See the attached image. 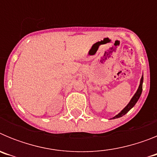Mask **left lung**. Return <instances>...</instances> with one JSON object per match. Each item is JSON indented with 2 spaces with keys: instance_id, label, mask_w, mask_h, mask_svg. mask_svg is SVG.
Listing matches in <instances>:
<instances>
[{
  "instance_id": "8db88e82",
  "label": "left lung",
  "mask_w": 157,
  "mask_h": 157,
  "mask_svg": "<svg viewBox=\"0 0 157 157\" xmlns=\"http://www.w3.org/2000/svg\"><path fill=\"white\" fill-rule=\"evenodd\" d=\"M142 83H143V75H142V77H141V81H140V85H139V87H138V90H137V92L135 93V94L134 95V97L131 98V100H130V101L129 102L128 105H127V106H126L125 108H124V109H123V110H122L121 112L119 113V114L116 115V116H114V117L112 118V119H116V118L122 117L123 116H124L125 114H127V112H128L129 111H130V109H132L133 107L135 105V104L137 103V101H138V99H139L140 96H141V92H142Z\"/></svg>"
}]
</instances>
